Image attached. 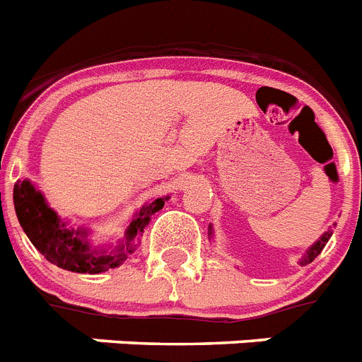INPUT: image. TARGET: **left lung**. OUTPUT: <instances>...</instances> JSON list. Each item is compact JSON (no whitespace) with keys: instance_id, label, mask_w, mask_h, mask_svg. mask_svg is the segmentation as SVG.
Wrapping results in <instances>:
<instances>
[{"instance_id":"8db88e82","label":"left lung","mask_w":362,"mask_h":362,"mask_svg":"<svg viewBox=\"0 0 362 362\" xmlns=\"http://www.w3.org/2000/svg\"><path fill=\"white\" fill-rule=\"evenodd\" d=\"M333 225H335V223H333ZM332 234H333V230H332V227H329L328 230H326V233H324L322 236H320L319 240H317V242H315L313 245H311L310 249H308V251H305V255L302 256L298 264H300V265L311 264V262H313L315 258H317V256L320 255V252H322V249H324V247H326V243H328V240H329V238H332ZM209 236L212 238V225H209Z\"/></svg>"}]
</instances>
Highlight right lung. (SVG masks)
<instances>
[{
  "label": "right lung",
  "mask_w": 362,
  "mask_h": 362,
  "mask_svg": "<svg viewBox=\"0 0 362 362\" xmlns=\"http://www.w3.org/2000/svg\"><path fill=\"white\" fill-rule=\"evenodd\" d=\"M166 197H157L139 209L126 227L124 240L113 249L93 247L88 240V228L69 227L49 206L47 199L29 179L14 185V209L18 221L25 230L27 238L51 264L71 273L98 274L115 269L135 251V240L144 233L151 216L165 206Z\"/></svg>",
  "instance_id": "right-lung-1"
}]
</instances>
